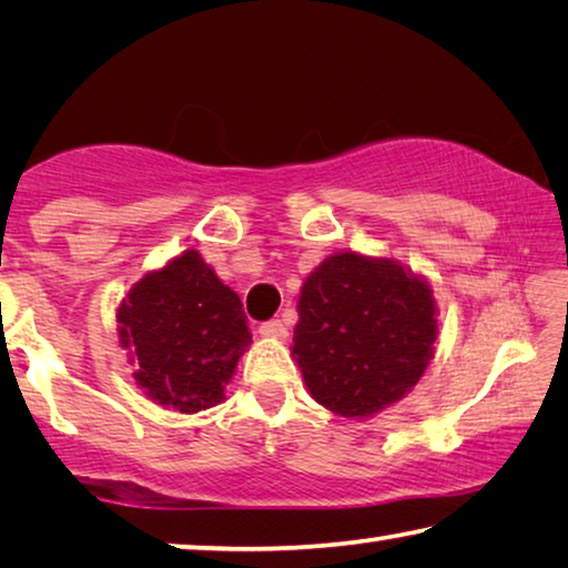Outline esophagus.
I'll use <instances>...</instances> for the list:
<instances>
[{"mask_svg": "<svg viewBox=\"0 0 568 568\" xmlns=\"http://www.w3.org/2000/svg\"><path fill=\"white\" fill-rule=\"evenodd\" d=\"M261 335H265V338H285V325H283V321H277V318H273V321H265V323H261Z\"/></svg>", "mask_w": 568, "mask_h": 568, "instance_id": "esophagus-1", "label": "esophagus"}]
</instances>
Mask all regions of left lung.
Masks as SVG:
<instances>
[{
    "mask_svg": "<svg viewBox=\"0 0 568 568\" xmlns=\"http://www.w3.org/2000/svg\"><path fill=\"white\" fill-rule=\"evenodd\" d=\"M297 313L293 355L305 386L345 418L400 400L434 355V293L393 261L328 257L307 275Z\"/></svg>",
    "mask_w": 568,
    "mask_h": 568,
    "instance_id": "obj_1",
    "label": "left lung"
}]
</instances>
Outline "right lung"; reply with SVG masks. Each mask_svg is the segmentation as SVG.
Wrapping results in <instances>:
<instances>
[{"mask_svg":"<svg viewBox=\"0 0 568 568\" xmlns=\"http://www.w3.org/2000/svg\"><path fill=\"white\" fill-rule=\"evenodd\" d=\"M118 323L122 348L138 361L134 378L152 400L180 413L223 400L250 343L243 303L195 250L134 283Z\"/></svg>","mask_w":568,"mask_h":568,"instance_id":"right-lung-1","label":"right lung"}]
</instances>
